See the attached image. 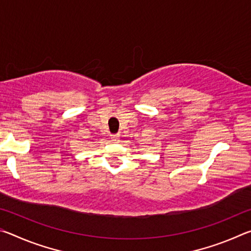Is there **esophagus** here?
Here are the masks:
<instances>
[{
  "label": "esophagus",
  "mask_w": 251,
  "mask_h": 251,
  "mask_svg": "<svg viewBox=\"0 0 251 251\" xmlns=\"http://www.w3.org/2000/svg\"><path fill=\"white\" fill-rule=\"evenodd\" d=\"M110 138H112V141L113 142H118L120 141V134H113V135H110Z\"/></svg>",
  "instance_id": "1"
}]
</instances>
